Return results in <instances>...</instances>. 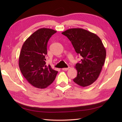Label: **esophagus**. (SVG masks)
<instances>
[{
	"label": "esophagus",
	"mask_w": 122,
	"mask_h": 122,
	"mask_svg": "<svg viewBox=\"0 0 122 122\" xmlns=\"http://www.w3.org/2000/svg\"><path fill=\"white\" fill-rule=\"evenodd\" d=\"M69 69V68H63V69H62V70H63V71H67V70H68Z\"/></svg>",
	"instance_id": "34e87169"
}]
</instances>
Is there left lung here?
<instances>
[{
    "label": "left lung",
    "instance_id": "1",
    "mask_svg": "<svg viewBox=\"0 0 122 122\" xmlns=\"http://www.w3.org/2000/svg\"><path fill=\"white\" fill-rule=\"evenodd\" d=\"M70 40L82 58L76 65L77 76L73 81L82 87L92 84L98 78L105 62L106 50L101 39L82 28H72L62 32Z\"/></svg>",
    "mask_w": 122,
    "mask_h": 122
}]
</instances>
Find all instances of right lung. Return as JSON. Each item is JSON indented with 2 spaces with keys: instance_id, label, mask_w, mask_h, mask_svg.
Returning <instances> with one entry per match:
<instances>
[{
  "instance_id": "right-lung-1",
  "label": "right lung",
  "mask_w": 122,
  "mask_h": 122,
  "mask_svg": "<svg viewBox=\"0 0 122 122\" xmlns=\"http://www.w3.org/2000/svg\"><path fill=\"white\" fill-rule=\"evenodd\" d=\"M56 31L41 28L25 41L19 58V68L25 79L32 86L45 89L55 79L58 71L46 65L47 44Z\"/></svg>"
}]
</instances>
